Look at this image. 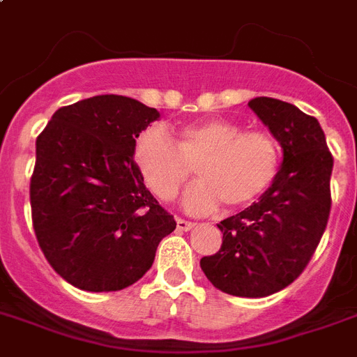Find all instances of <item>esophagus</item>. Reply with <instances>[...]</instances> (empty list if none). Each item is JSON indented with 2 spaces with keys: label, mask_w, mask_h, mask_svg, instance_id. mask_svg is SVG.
I'll use <instances>...</instances> for the list:
<instances>
[{
  "label": "esophagus",
  "mask_w": 357,
  "mask_h": 357,
  "mask_svg": "<svg viewBox=\"0 0 357 357\" xmlns=\"http://www.w3.org/2000/svg\"><path fill=\"white\" fill-rule=\"evenodd\" d=\"M191 228H195V222H190V220H184V219H176V229L178 231H190Z\"/></svg>",
  "instance_id": "34e87169"
}]
</instances>
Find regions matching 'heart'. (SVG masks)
Instances as JSON below:
<instances>
[{
	"label": "heart",
	"mask_w": 357,
	"mask_h": 357,
	"mask_svg": "<svg viewBox=\"0 0 357 357\" xmlns=\"http://www.w3.org/2000/svg\"><path fill=\"white\" fill-rule=\"evenodd\" d=\"M132 160L153 195L169 202L191 175L199 181L184 195L185 210L210 213L225 202L243 210L257 202L278 178L281 149L266 131H244L243 123L211 119L190 123L176 142L160 126H149L137 137Z\"/></svg>",
	"instance_id": "obj_1"
}]
</instances>
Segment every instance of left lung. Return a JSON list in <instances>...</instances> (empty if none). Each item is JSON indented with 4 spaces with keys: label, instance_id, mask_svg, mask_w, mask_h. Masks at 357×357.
Wrapping results in <instances>:
<instances>
[{
    "label": "left lung",
    "instance_id": "left-lung-1",
    "mask_svg": "<svg viewBox=\"0 0 357 357\" xmlns=\"http://www.w3.org/2000/svg\"><path fill=\"white\" fill-rule=\"evenodd\" d=\"M248 105L281 144V169L257 202L217 225L222 246L200 268L225 294L266 297L296 281L316 252L331 215L334 158L314 116L268 96Z\"/></svg>",
    "mask_w": 357,
    "mask_h": 357
}]
</instances>
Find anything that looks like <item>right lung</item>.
<instances>
[{"label":"right lung","instance_id":"right-lung-1","mask_svg":"<svg viewBox=\"0 0 357 357\" xmlns=\"http://www.w3.org/2000/svg\"><path fill=\"white\" fill-rule=\"evenodd\" d=\"M160 116L138 100L100 94L60 107L36 138L32 226L54 272L87 291H116L151 268L176 228L132 160Z\"/></svg>","mask_w":357,"mask_h":357}]
</instances>
